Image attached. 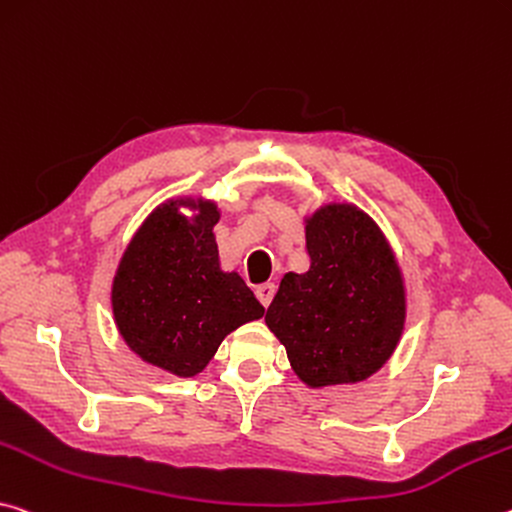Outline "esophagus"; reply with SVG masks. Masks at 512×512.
<instances>
[{
	"mask_svg": "<svg viewBox=\"0 0 512 512\" xmlns=\"http://www.w3.org/2000/svg\"><path fill=\"white\" fill-rule=\"evenodd\" d=\"M255 296L259 298V303H262L264 307H269L273 296H275V285H273V282H264V285H259L255 289Z\"/></svg>",
	"mask_w": 512,
	"mask_h": 512,
	"instance_id": "34e87169",
	"label": "esophagus"
}]
</instances>
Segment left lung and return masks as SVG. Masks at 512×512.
Returning <instances> with one entry per match:
<instances>
[{
	"label": "left lung",
	"mask_w": 512,
	"mask_h": 512,
	"mask_svg": "<svg viewBox=\"0 0 512 512\" xmlns=\"http://www.w3.org/2000/svg\"><path fill=\"white\" fill-rule=\"evenodd\" d=\"M310 269L285 273L266 326L307 387L353 385L392 358L405 328V282L392 246L351 202L305 216Z\"/></svg>",
	"instance_id": "1"
}]
</instances>
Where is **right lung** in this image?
<instances>
[{
  "mask_svg": "<svg viewBox=\"0 0 512 512\" xmlns=\"http://www.w3.org/2000/svg\"><path fill=\"white\" fill-rule=\"evenodd\" d=\"M214 200L161 202L127 243L111 285L120 337L143 362L191 378L232 330L264 316L237 271H223Z\"/></svg>",
  "mask_w": 512,
  "mask_h": 512,
  "instance_id": "1",
  "label": "right lung"
}]
</instances>
